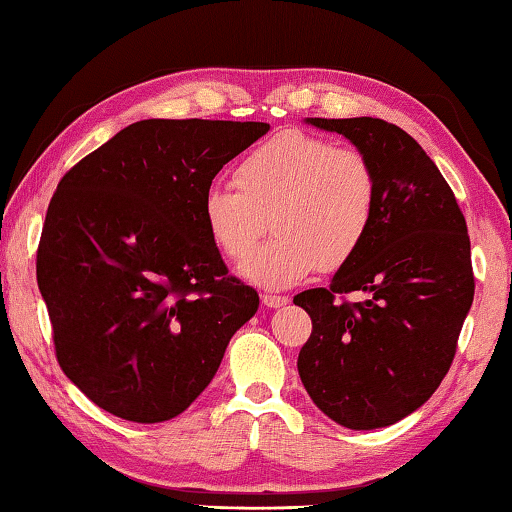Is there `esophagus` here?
<instances>
[{
  "label": "esophagus",
  "instance_id": "esophagus-1",
  "mask_svg": "<svg viewBox=\"0 0 512 512\" xmlns=\"http://www.w3.org/2000/svg\"><path fill=\"white\" fill-rule=\"evenodd\" d=\"M262 303L266 305V308H282V305L289 303V299H287V296H280V294H264Z\"/></svg>",
  "mask_w": 512,
  "mask_h": 512
}]
</instances>
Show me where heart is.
Listing matches in <instances>:
<instances>
[{"instance_id": "1", "label": "heart", "mask_w": 512, "mask_h": 512, "mask_svg": "<svg viewBox=\"0 0 512 512\" xmlns=\"http://www.w3.org/2000/svg\"><path fill=\"white\" fill-rule=\"evenodd\" d=\"M236 188L213 183L200 213L209 239L243 259L266 227L276 236L241 264L255 285L285 289L312 271H338L361 253L379 213V172L356 147L299 128L280 131L236 165Z\"/></svg>"}]
</instances>
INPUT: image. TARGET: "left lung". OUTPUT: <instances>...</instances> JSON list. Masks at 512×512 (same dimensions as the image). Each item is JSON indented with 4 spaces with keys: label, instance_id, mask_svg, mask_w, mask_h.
Segmentation results:
<instances>
[{
    "label": "left lung",
    "instance_id": "8db88e82",
    "mask_svg": "<svg viewBox=\"0 0 512 512\" xmlns=\"http://www.w3.org/2000/svg\"><path fill=\"white\" fill-rule=\"evenodd\" d=\"M365 151L379 172L375 227L329 287L294 303L312 333L299 352L305 391L335 423L386 427L409 416L451 370L474 301L467 220L437 165L384 119H310ZM369 294L352 304L347 293Z\"/></svg>",
    "mask_w": 512,
    "mask_h": 512
}]
</instances>
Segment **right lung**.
<instances>
[{
  "label": "right lung",
  "instance_id": "add662e5",
  "mask_svg": "<svg viewBox=\"0 0 512 512\" xmlns=\"http://www.w3.org/2000/svg\"><path fill=\"white\" fill-rule=\"evenodd\" d=\"M262 121L144 119L75 163L36 250L59 368L135 423L179 416L216 375L259 296L230 276L202 223L216 174Z\"/></svg>",
  "mask_w": 512,
  "mask_h": 512
}]
</instances>
